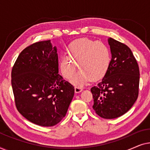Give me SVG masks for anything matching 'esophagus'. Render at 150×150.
Returning a JSON list of instances; mask_svg holds the SVG:
<instances>
[{
	"instance_id": "esophagus-1",
	"label": "esophagus",
	"mask_w": 150,
	"mask_h": 150,
	"mask_svg": "<svg viewBox=\"0 0 150 150\" xmlns=\"http://www.w3.org/2000/svg\"><path fill=\"white\" fill-rule=\"evenodd\" d=\"M74 89H75V92L76 93H80V92H81L83 91V87H80V86H76L74 87Z\"/></svg>"
}]
</instances>
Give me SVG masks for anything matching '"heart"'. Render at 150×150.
<instances>
[{"label": "heart", "mask_w": 150, "mask_h": 150, "mask_svg": "<svg viewBox=\"0 0 150 150\" xmlns=\"http://www.w3.org/2000/svg\"><path fill=\"white\" fill-rule=\"evenodd\" d=\"M111 54L106 44L87 38L74 41L67 48V55H63L59 66L63 75L67 79L72 76L79 64L82 71L71 80L74 84H82L103 78L109 69Z\"/></svg>", "instance_id": "b5f03b06"}]
</instances>
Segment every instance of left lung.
<instances>
[{
    "label": "left lung",
    "mask_w": 150,
    "mask_h": 150,
    "mask_svg": "<svg viewBox=\"0 0 150 150\" xmlns=\"http://www.w3.org/2000/svg\"><path fill=\"white\" fill-rule=\"evenodd\" d=\"M111 63L107 73L91 89L93 108L104 119H114L130 109L139 95V67L132 51L126 44L108 38Z\"/></svg>",
    "instance_id": "8db88e82"
}]
</instances>
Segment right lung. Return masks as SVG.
<instances>
[{"mask_svg":"<svg viewBox=\"0 0 150 150\" xmlns=\"http://www.w3.org/2000/svg\"><path fill=\"white\" fill-rule=\"evenodd\" d=\"M57 52L50 40L34 43L20 52L11 70L16 108L41 126L60 122L74 95V86L59 74Z\"/></svg>","mask_w":150,"mask_h":150,"instance_id":"right-lung-1","label":"right lung"}]
</instances>
